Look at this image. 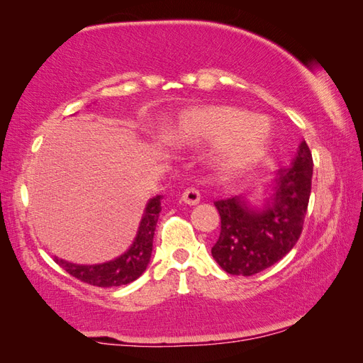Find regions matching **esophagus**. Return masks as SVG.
<instances>
[{"label": "esophagus", "mask_w": 363, "mask_h": 363, "mask_svg": "<svg viewBox=\"0 0 363 363\" xmlns=\"http://www.w3.org/2000/svg\"><path fill=\"white\" fill-rule=\"evenodd\" d=\"M181 200L187 205H196L200 201V192L195 187H187L182 192Z\"/></svg>", "instance_id": "obj_1"}]
</instances>
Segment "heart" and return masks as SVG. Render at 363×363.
<instances>
[{
    "label": "heart",
    "instance_id": "heart-1",
    "mask_svg": "<svg viewBox=\"0 0 363 363\" xmlns=\"http://www.w3.org/2000/svg\"><path fill=\"white\" fill-rule=\"evenodd\" d=\"M269 134L267 123L262 118H253L245 110L206 107L184 115L168 134V139L174 144L227 139V155L235 162H250L262 152Z\"/></svg>",
    "mask_w": 363,
    "mask_h": 363
}]
</instances>
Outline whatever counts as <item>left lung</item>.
<instances>
[{"instance_id":"left-lung-1","label":"left lung","mask_w":363,"mask_h":363,"mask_svg":"<svg viewBox=\"0 0 363 363\" xmlns=\"http://www.w3.org/2000/svg\"><path fill=\"white\" fill-rule=\"evenodd\" d=\"M312 167L311 149L303 140L290 167L275 177V194L266 210H250L242 196L214 203L220 216V233L211 255L227 274L250 277L290 253L303 232Z\"/></svg>"}]
</instances>
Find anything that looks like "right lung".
I'll use <instances>...</instances> for the list:
<instances>
[{"label": "right lung", "mask_w": 363, "mask_h": 363, "mask_svg": "<svg viewBox=\"0 0 363 363\" xmlns=\"http://www.w3.org/2000/svg\"><path fill=\"white\" fill-rule=\"evenodd\" d=\"M160 200H162V196L158 195L147 203L136 240L125 255L116 257L115 261L97 264V266H78V264L59 261L60 267L83 284L101 288L128 285L139 279L152 256L153 233H155L157 220L160 211H162Z\"/></svg>", "instance_id": "1"}]
</instances>
